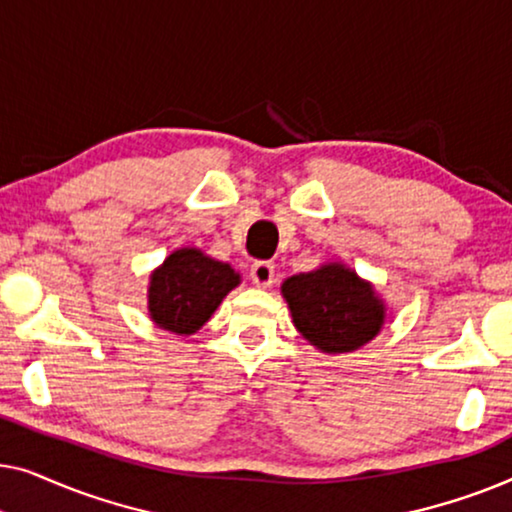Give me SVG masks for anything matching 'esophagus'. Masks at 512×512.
I'll list each match as a JSON object with an SVG mask.
<instances>
[{"label":"esophagus","instance_id":"esophagus-1","mask_svg":"<svg viewBox=\"0 0 512 512\" xmlns=\"http://www.w3.org/2000/svg\"><path fill=\"white\" fill-rule=\"evenodd\" d=\"M249 279H251V284L261 286V289H268V286H272V282H275V265H272L270 261L251 263Z\"/></svg>","mask_w":512,"mask_h":512}]
</instances>
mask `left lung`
Masks as SVG:
<instances>
[{"label":"left lung","instance_id":"obj_1","mask_svg":"<svg viewBox=\"0 0 512 512\" xmlns=\"http://www.w3.org/2000/svg\"><path fill=\"white\" fill-rule=\"evenodd\" d=\"M282 293L293 324L305 340L328 354L352 352L373 340L384 324V307L373 286L342 265L293 275Z\"/></svg>","mask_w":512,"mask_h":512}]
</instances>
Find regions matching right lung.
I'll use <instances>...</instances> for the list:
<instances>
[{"label": "right lung", "instance_id": "right-lung-1", "mask_svg": "<svg viewBox=\"0 0 512 512\" xmlns=\"http://www.w3.org/2000/svg\"><path fill=\"white\" fill-rule=\"evenodd\" d=\"M237 284L240 275L228 263L214 261L198 249L174 251L151 275V319L167 331L191 335Z\"/></svg>", "mask_w": 512, "mask_h": 512}]
</instances>
